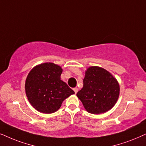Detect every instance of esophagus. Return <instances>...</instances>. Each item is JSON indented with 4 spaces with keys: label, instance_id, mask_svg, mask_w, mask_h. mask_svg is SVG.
I'll use <instances>...</instances> for the list:
<instances>
[{
    "label": "esophagus",
    "instance_id": "1",
    "mask_svg": "<svg viewBox=\"0 0 146 146\" xmlns=\"http://www.w3.org/2000/svg\"><path fill=\"white\" fill-rule=\"evenodd\" d=\"M73 89V91H75V94H76V93H77V91H78V88H77V87H74Z\"/></svg>",
    "mask_w": 146,
    "mask_h": 146
}]
</instances>
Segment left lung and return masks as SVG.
<instances>
[{"label": "left lung", "mask_w": 146, "mask_h": 146, "mask_svg": "<svg viewBox=\"0 0 146 146\" xmlns=\"http://www.w3.org/2000/svg\"><path fill=\"white\" fill-rule=\"evenodd\" d=\"M119 95V85L110 72L99 67H91L85 71L83 87L77 93L85 110L100 114L111 109Z\"/></svg>", "instance_id": "left-lung-1"}]
</instances>
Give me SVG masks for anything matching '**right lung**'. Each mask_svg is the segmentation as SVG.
<instances>
[{
  "label": "right lung",
  "instance_id": "obj_1",
  "mask_svg": "<svg viewBox=\"0 0 146 146\" xmlns=\"http://www.w3.org/2000/svg\"><path fill=\"white\" fill-rule=\"evenodd\" d=\"M62 71L60 66L45 63L29 72L25 81V91L30 104L38 111L55 112L66 98L75 93L61 80Z\"/></svg>",
  "mask_w": 146,
  "mask_h": 146
}]
</instances>
